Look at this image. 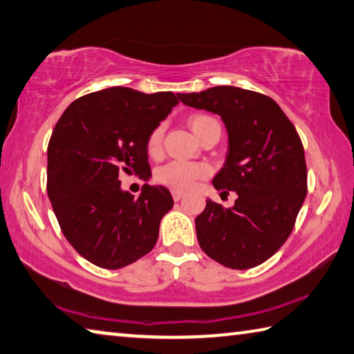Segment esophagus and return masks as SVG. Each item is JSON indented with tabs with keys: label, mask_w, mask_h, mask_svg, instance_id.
I'll return each mask as SVG.
<instances>
[{
	"label": "esophagus",
	"mask_w": 354,
	"mask_h": 354,
	"mask_svg": "<svg viewBox=\"0 0 354 354\" xmlns=\"http://www.w3.org/2000/svg\"><path fill=\"white\" fill-rule=\"evenodd\" d=\"M185 194H187V193H185V191H182V189H172V197H174V201H176V202L180 201Z\"/></svg>",
	"instance_id": "obj_1"
}]
</instances>
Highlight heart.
Masks as SVG:
<instances>
[{"instance_id": "1", "label": "heart", "mask_w": 354, "mask_h": 354, "mask_svg": "<svg viewBox=\"0 0 354 354\" xmlns=\"http://www.w3.org/2000/svg\"><path fill=\"white\" fill-rule=\"evenodd\" d=\"M218 122L212 116L207 115H194L189 120V127L193 129L194 135H199L208 124ZM165 126H157L147 138V151L149 153L157 155L161 151V141H163ZM208 174V166L199 163H188V161H171V163L160 167L157 172V180L167 185V187L177 189H187L193 187L197 178Z\"/></svg>"}]
</instances>
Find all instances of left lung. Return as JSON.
Returning <instances> with one entry per match:
<instances>
[{
    "label": "left lung",
    "mask_w": 354,
    "mask_h": 354,
    "mask_svg": "<svg viewBox=\"0 0 354 354\" xmlns=\"http://www.w3.org/2000/svg\"><path fill=\"white\" fill-rule=\"evenodd\" d=\"M177 96L188 107L221 116L228 152L213 185L238 194L232 208L207 199L196 218L201 249L225 268H255L289 238L305 202L300 136L280 105L261 93L222 85Z\"/></svg>",
    "instance_id": "8db88e82"
}]
</instances>
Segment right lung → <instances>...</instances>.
I'll return each mask as SVG.
<instances>
[{
    "label": "right lung",
    "mask_w": 354,
    "mask_h": 354,
    "mask_svg": "<svg viewBox=\"0 0 354 354\" xmlns=\"http://www.w3.org/2000/svg\"><path fill=\"white\" fill-rule=\"evenodd\" d=\"M178 104L172 91L127 86L90 93L68 105L48 146V197L79 255L121 269L153 249L160 221L174 205L169 189L145 185L135 197L120 174L152 176L147 138Z\"/></svg>",
    "instance_id": "right-lung-1"
}]
</instances>
